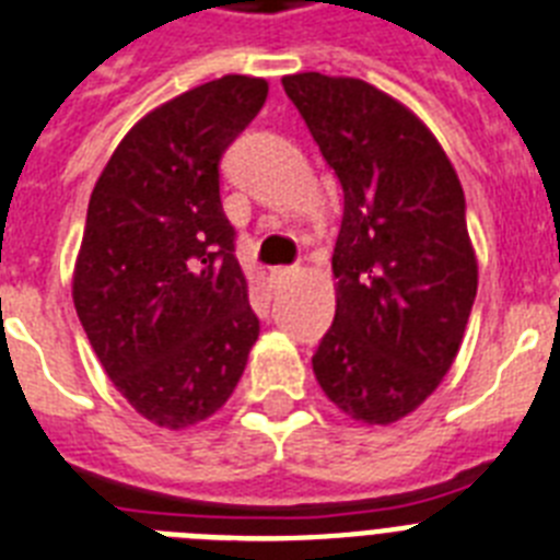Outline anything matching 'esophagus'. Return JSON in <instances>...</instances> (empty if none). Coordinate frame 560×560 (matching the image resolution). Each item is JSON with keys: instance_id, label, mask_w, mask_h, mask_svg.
Masks as SVG:
<instances>
[{"instance_id": "1", "label": "esophagus", "mask_w": 560, "mask_h": 560, "mask_svg": "<svg viewBox=\"0 0 560 560\" xmlns=\"http://www.w3.org/2000/svg\"><path fill=\"white\" fill-rule=\"evenodd\" d=\"M295 272H299V270H293V267H272L270 279H272V284H276V288H281V284H288V281L293 279Z\"/></svg>"}]
</instances>
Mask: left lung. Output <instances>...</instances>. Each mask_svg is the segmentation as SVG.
Instances as JSON below:
<instances>
[{
    "label": "left lung",
    "instance_id": "8db88e82",
    "mask_svg": "<svg viewBox=\"0 0 560 560\" xmlns=\"http://www.w3.org/2000/svg\"><path fill=\"white\" fill-rule=\"evenodd\" d=\"M345 192L336 316L313 374L365 425L402 420L454 365L477 293L466 201L440 140L357 77H281Z\"/></svg>",
    "mask_w": 560,
    "mask_h": 560
}]
</instances>
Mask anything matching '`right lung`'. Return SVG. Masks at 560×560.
Listing matches in <instances>:
<instances>
[{
	"label": "right lung",
	"mask_w": 560,
	"mask_h": 560,
	"mask_svg": "<svg viewBox=\"0 0 560 560\" xmlns=\"http://www.w3.org/2000/svg\"><path fill=\"white\" fill-rule=\"evenodd\" d=\"M265 100V77L247 74L166 100L126 131L91 192L77 316L108 380L161 429L224 406L258 339L218 161Z\"/></svg>",
	"instance_id": "right-lung-1"
}]
</instances>
